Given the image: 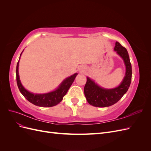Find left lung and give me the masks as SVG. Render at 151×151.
Returning <instances> with one entry per match:
<instances>
[{"label": "left lung", "instance_id": "8db88e82", "mask_svg": "<svg viewBox=\"0 0 151 151\" xmlns=\"http://www.w3.org/2000/svg\"><path fill=\"white\" fill-rule=\"evenodd\" d=\"M115 50L123 59L126 66V74L121 84L117 88L106 89L100 88L94 81L87 77L84 86V94L87 101L93 106L108 107L115 104L129 89L132 81V65L127 49L116 42Z\"/></svg>", "mask_w": 151, "mask_h": 151}]
</instances>
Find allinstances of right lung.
<instances>
[{"label": "right lung", "mask_w": 151, "mask_h": 151, "mask_svg": "<svg viewBox=\"0 0 151 151\" xmlns=\"http://www.w3.org/2000/svg\"><path fill=\"white\" fill-rule=\"evenodd\" d=\"M18 67H19V61L16 66V81L20 92L28 101L36 106L42 107H52L60 103L63 99V96L67 94L68 89L70 88L77 75V73H76L70 77H67L62 82L59 88L53 92L42 94H33L25 89L24 87L22 86L19 80V73H18Z\"/></svg>", "instance_id": "add662e5"}]
</instances>
